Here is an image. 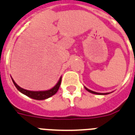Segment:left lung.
Wrapping results in <instances>:
<instances>
[{
    "label": "left lung",
    "instance_id": "left-lung-1",
    "mask_svg": "<svg viewBox=\"0 0 135 135\" xmlns=\"http://www.w3.org/2000/svg\"><path fill=\"white\" fill-rule=\"evenodd\" d=\"M85 89H86V90H88L89 92L91 93H93V94H97V95H107V94H109L108 93H99L94 92V91H93V90H89V89H88L87 88H86V87H85Z\"/></svg>",
    "mask_w": 135,
    "mask_h": 135
}]
</instances>
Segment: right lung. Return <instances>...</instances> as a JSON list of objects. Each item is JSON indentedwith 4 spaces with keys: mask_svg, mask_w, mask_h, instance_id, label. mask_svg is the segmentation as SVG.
<instances>
[{
    "mask_svg": "<svg viewBox=\"0 0 135 135\" xmlns=\"http://www.w3.org/2000/svg\"><path fill=\"white\" fill-rule=\"evenodd\" d=\"M12 81H13V84L15 85V86L16 87V89L20 92L25 94V95H26L28 97H31L32 99H37V100H42V99H47L49 97H51L52 95H55L57 93L59 88H60V86L61 81H62V78H60L57 84L55 85L54 88H52L50 90H45V91H31V90H25V89L20 88L18 85H17V84L13 81V79H12Z\"/></svg>",
    "mask_w": 135,
    "mask_h": 135,
    "instance_id": "right-lung-1",
    "label": "right lung"
}]
</instances>
